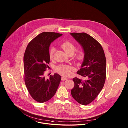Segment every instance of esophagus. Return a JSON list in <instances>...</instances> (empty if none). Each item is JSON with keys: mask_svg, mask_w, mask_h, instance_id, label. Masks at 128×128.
<instances>
[{"mask_svg": "<svg viewBox=\"0 0 128 128\" xmlns=\"http://www.w3.org/2000/svg\"><path fill=\"white\" fill-rule=\"evenodd\" d=\"M67 80V78H65V77H64V76H62V77L61 78V80Z\"/></svg>", "mask_w": 128, "mask_h": 128, "instance_id": "1", "label": "esophagus"}]
</instances>
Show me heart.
<instances>
[{
  "instance_id": "obj_1",
  "label": "heart",
  "mask_w": 128,
  "mask_h": 128,
  "mask_svg": "<svg viewBox=\"0 0 128 128\" xmlns=\"http://www.w3.org/2000/svg\"><path fill=\"white\" fill-rule=\"evenodd\" d=\"M61 47L68 54H73L76 50V46L72 42L69 40H64L61 44ZM54 51V48L52 47L49 50L48 54L50 59H52L53 58V54ZM84 52L83 48H80L78 50L74 56V59L76 61L78 62L82 61L84 57ZM56 71L59 73L61 75L64 76H69L71 75L72 71L73 70V68L67 65H60L57 66L55 68Z\"/></svg>"
}]
</instances>
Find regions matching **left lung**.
<instances>
[{
    "label": "left lung",
    "instance_id": "obj_1",
    "mask_svg": "<svg viewBox=\"0 0 128 128\" xmlns=\"http://www.w3.org/2000/svg\"><path fill=\"white\" fill-rule=\"evenodd\" d=\"M70 34L82 46L85 54L82 68L77 74L84 80L73 78L74 86L71 90L72 97L80 104L86 105L93 102L105 84L106 62L102 46L90 35L84 33Z\"/></svg>",
    "mask_w": 128,
    "mask_h": 128
}]
</instances>
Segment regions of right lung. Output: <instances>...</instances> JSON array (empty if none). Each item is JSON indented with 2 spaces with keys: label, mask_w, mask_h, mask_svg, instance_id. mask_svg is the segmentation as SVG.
<instances>
[{
  "label": "right lung",
  "mask_w": 128,
  "mask_h": 128,
  "mask_svg": "<svg viewBox=\"0 0 128 128\" xmlns=\"http://www.w3.org/2000/svg\"><path fill=\"white\" fill-rule=\"evenodd\" d=\"M62 34L52 32H44L36 36L28 44L24 55V80L32 98L39 103L50 99L55 94L61 77L57 74L45 78L48 68L49 46L52 42Z\"/></svg>",
  "instance_id": "add662e5"
}]
</instances>
